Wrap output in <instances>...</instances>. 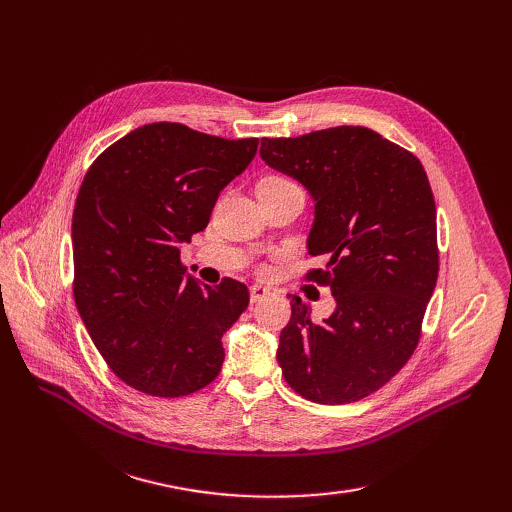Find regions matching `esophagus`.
Returning <instances> with one entry per match:
<instances>
[{
  "label": "esophagus",
  "mask_w": 512,
  "mask_h": 512,
  "mask_svg": "<svg viewBox=\"0 0 512 512\" xmlns=\"http://www.w3.org/2000/svg\"><path fill=\"white\" fill-rule=\"evenodd\" d=\"M267 297H269V290H267L265 286L254 284V286L250 288V301H252V303H260L262 299H267Z\"/></svg>",
  "instance_id": "esophagus-1"
}]
</instances>
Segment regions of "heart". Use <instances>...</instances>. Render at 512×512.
<instances>
[{
    "label": "heart",
    "mask_w": 512,
    "mask_h": 512,
    "mask_svg": "<svg viewBox=\"0 0 512 512\" xmlns=\"http://www.w3.org/2000/svg\"><path fill=\"white\" fill-rule=\"evenodd\" d=\"M288 185H297L294 181H290L288 177H280V175H271V177H265L260 183L258 188H271V190H277V188H288Z\"/></svg>",
    "instance_id": "obj_1"
}]
</instances>
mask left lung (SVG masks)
<instances>
[{
    "label": "left lung",
    "mask_w": 512,
    "mask_h": 512,
    "mask_svg": "<svg viewBox=\"0 0 512 512\" xmlns=\"http://www.w3.org/2000/svg\"><path fill=\"white\" fill-rule=\"evenodd\" d=\"M260 156L314 196L307 247L327 267L305 277L337 303L316 322L292 297L277 363L301 397L352 404L382 389L421 339L440 267L427 173L414 153L361 126L262 138Z\"/></svg>",
    "instance_id": "8db88e82"
}]
</instances>
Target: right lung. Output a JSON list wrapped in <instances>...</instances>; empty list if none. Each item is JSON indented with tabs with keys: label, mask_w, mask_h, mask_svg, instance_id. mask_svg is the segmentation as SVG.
Wrapping results in <instances>:
<instances>
[{
	"label": "right lung",
	"mask_w": 512,
	"mask_h": 512,
	"mask_svg": "<svg viewBox=\"0 0 512 512\" xmlns=\"http://www.w3.org/2000/svg\"><path fill=\"white\" fill-rule=\"evenodd\" d=\"M258 138L147 123L104 149L72 215L74 301L113 374L153 397L205 389L224 363L222 335L247 286L185 277L179 245L207 228L220 192L256 156Z\"/></svg>",
	"instance_id": "1"
}]
</instances>
